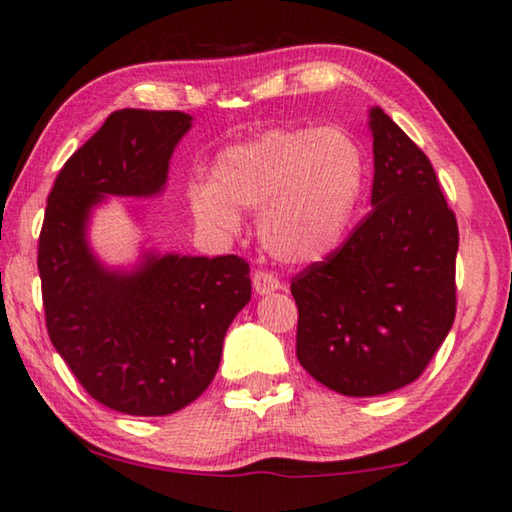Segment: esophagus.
<instances>
[{"instance_id":"34e87169","label":"esophagus","mask_w":512,"mask_h":512,"mask_svg":"<svg viewBox=\"0 0 512 512\" xmlns=\"http://www.w3.org/2000/svg\"><path fill=\"white\" fill-rule=\"evenodd\" d=\"M251 283H254V290L258 295H267V293H274V290H281L283 283L274 277V274L270 272H263L258 270L254 274V279H251Z\"/></svg>"}]
</instances>
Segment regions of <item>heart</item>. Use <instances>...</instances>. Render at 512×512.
<instances>
[{
    "label": "heart",
    "mask_w": 512,
    "mask_h": 512,
    "mask_svg": "<svg viewBox=\"0 0 512 512\" xmlns=\"http://www.w3.org/2000/svg\"><path fill=\"white\" fill-rule=\"evenodd\" d=\"M366 162L341 128L267 130L217 155L212 180L190 187L199 224L238 233V208L258 210V240L272 258L306 265L341 245L364 190Z\"/></svg>",
    "instance_id": "obj_1"
}]
</instances>
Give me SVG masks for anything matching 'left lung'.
Instances as JSON below:
<instances>
[{
  "label": "left lung",
  "mask_w": 512,
  "mask_h": 512,
  "mask_svg": "<svg viewBox=\"0 0 512 512\" xmlns=\"http://www.w3.org/2000/svg\"><path fill=\"white\" fill-rule=\"evenodd\" d=\"M371 206L341 249L290 283L297 359L343 396L414 382L455 318L458 222L430 160L380 107L371 109Z\"/></svg>",
  "instance_id": "obj_1"
}]
</instances>
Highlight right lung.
<instances>
[{
  "label": "right lung",
  "instance_id": "right-lung-1",
  "mask_svg": "<svg viewBox=\"0 0 512 512\" xmlns=\"http://www.w3.org/2000/svg\"><path fill=\"white\" fill-rule=\"evenodd\" d=\"M190 128L185 112L109 114L59 171L38 238L52 345L91 398L132 416H167L199 398L226 329L251 300L240 256L144 251L132 270H116L89 245L93 208L107 196L160 194Z\"/></svg>",
  "mask_w": 512,
  "mask_h": 512
}]
</instances>
